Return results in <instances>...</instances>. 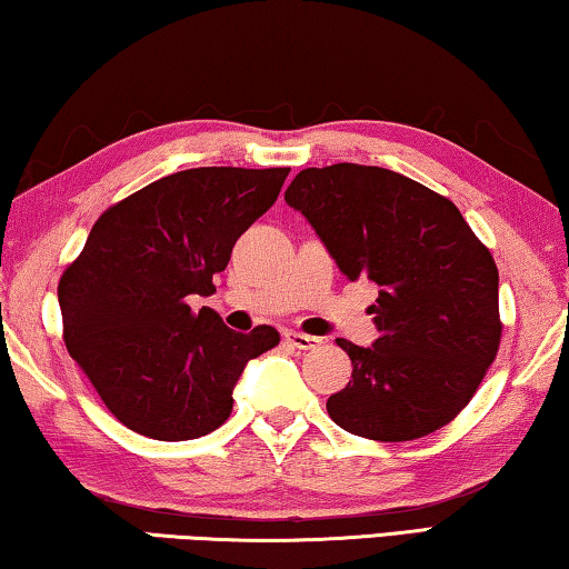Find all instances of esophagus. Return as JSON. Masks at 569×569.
Masks as SVG:
<instances>
[{"label": "esophagus", "instance_id": "1", "mask_svg": "<svg viewBox=\"0 0 569 569\" xmlns=\"http://www.w3.org/2000/svg\"><path fill=\"white\" fill-rule=\"evenodd\" d=\"M286 342L296 347V350H317V347L321 345L319 337L313 335H303V332H286Z\"/></svg>", "mask_w": 569, "mask_h": 569}]
</instances>
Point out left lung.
Returning <instances> with one entry per match:
<instances>
[{"mask_svg":"<svg viewBox=\"0 0 569 569\" xmlns=\"http://www.w3.org/2000/svg\"><path fill=\"white\" fill-rule=\"evenodd\" d=\"M286 203L350 281L380 286L372 347L337 339L352 380L329 396V417L378 442L442 429L470 403L501 342L493 256L452 201L388 168H307Z\"/></svg>","mask_w":569,"mask_h":569,"instance_id":"obj_1","label":"left lung"}]
</instances>
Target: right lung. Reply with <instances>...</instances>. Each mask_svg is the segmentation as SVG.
<instances>
[{
	"instance_id": "obj_1",
	"label": "right lung",
	"mask_w": 569,
	"mask_h": 569,
	"mask_svg": "<svg viewBox=\"0 0 569 569\" xmlns=\"http://www.w3.org/2000/svg\"><path fill=\"white\" fill-rule=\"evenodd\" d=\"M291 168H189L109 207L58 283L63 339L127 429L160 442L197 439L232 413L244 366L278 345L273 327H224L214 278Z\"/></svg>"
}]
</instances>
